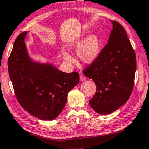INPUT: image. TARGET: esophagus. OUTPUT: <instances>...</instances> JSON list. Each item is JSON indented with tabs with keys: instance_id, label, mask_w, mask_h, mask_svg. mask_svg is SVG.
Instances as JSON below:
<instances>
[{
	"instance_id": "esophagus-1",
	"label": "esophagus",
	"mask_w": 149,
	"mask_h": 149,
	"mask_svg": "<svg viewBox=\"0 0 149 149\" xmlns=\"http://www.w3.org/2000/svg\"><path fill=\"white\" fill-rule=\"evenodd\" d=\"M80 80L81 81H84V80H86V78L82 74H80Z\"/></svg>"
}]
</instances>
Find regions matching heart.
I'll return each instance as SVG.
<instances>
[{"label": "heart", "mask_w": 149, "mask_h": 149, "mask_svg": "<svg viewBox=\"0 0 149 149\" xmlns=\"http://www.w3.org/2000/svg\"><path fill=\"white\" fill-rule=\"evenodd\" d=\"M102 37L98 32H93L86 38L82 35L71 42V49H76L78 59L82 63L91 64L99 56L102 47ZM64 60L69 64H73L74 60L67 52H63Z\"/></svg>", "instance_id": "b5f03b06"}]
</instances>
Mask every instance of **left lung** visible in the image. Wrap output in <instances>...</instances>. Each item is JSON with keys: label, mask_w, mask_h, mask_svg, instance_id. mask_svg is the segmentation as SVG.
I'll list each match as a JSON object with an SVG mask.
<instances>
[{"label": "left lung", "mask_w": 149, "mask_h": 149, "mask_svg": "<svg viewBox=\"0 0 149 149\" xmlns=\"http://www.w3.org/2000/svg\"><path fill=\"white\" fill-rule=\"evenodd\" d=\"M113 29L108 43L88 68L84 76L96 84V93L89 100L97 113L107 115L124 105L133 90L136 71V56L125 29L111 20Z\"/></svg>", "instance_id": "left-lung-1"}]
</instances>
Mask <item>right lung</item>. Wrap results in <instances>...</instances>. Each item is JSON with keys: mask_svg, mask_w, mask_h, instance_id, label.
I'll list each match as a JSON object with an SVG mask.
<instances>
[{"mask_svg": "<svg viewBox=\"0 0 149 149\" xmlns=\"http://www.w3.org/2000/svg\"><path fill=\"white\" fill-rule=\"evenodd\" d=\"M27 31L15 40L8 59L9 78L18 102L26 111L42 120L59 116L68 93L79 83L77 72L58 70L50 63H39L30 57L25 39Z\"/></svg>", "mask_w": 149, "mask_h": 149, "instance_id": "right-lung-1", "label": "right lung"}]
</instances>
